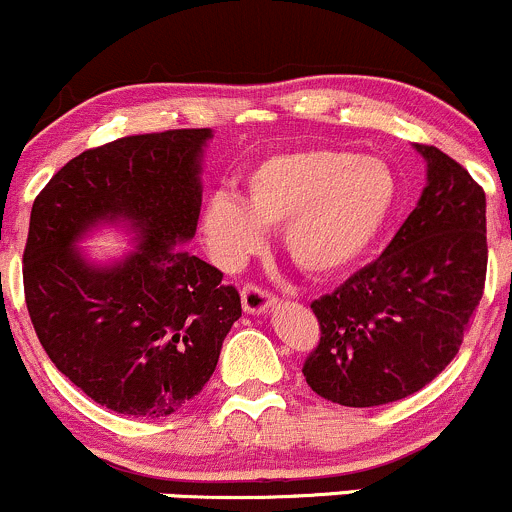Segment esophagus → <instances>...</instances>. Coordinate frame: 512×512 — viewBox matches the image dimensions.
Segmentation results:
<instances>
[{
  "label": "esophagus",
  "mask_w": 512,
  "mask_h": 512,
  "mask_svg": "<svg viewBox=\"0 0 512 512\" xmlns=\"http://www.w3.org/2000/svg\"><path fill=\"white\" fill-rule=\"evenodd\" d=\"M273 303H276V298H273V293H268L266 288L254 286V283H246V286L241 288V305H244L246 313L263 315L271 310Z\"/></svg>",
  "instance_id": "1"
}]
</instances>
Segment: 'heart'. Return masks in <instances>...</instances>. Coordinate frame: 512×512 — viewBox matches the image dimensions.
Here are the masks:
<instances>
[{"mask_svg": "<svg viewBox=\"0 0 512 512\" xmlns=\"http://www.w3.org/2000/svg\"><path fill=\"white\" fill-rule=\"evenodd\" d=\"M246 199L219 189L202 234L224 266H236L283 226V251L315 278L345 273L372 251L399 204V179L379 157L340 147H300L261 157L244 177Z\"/></svg>", "mask_w": 512, "mask_h": 512, "instance_id": "b5f03b06", "label": "heart"}]
</instances>
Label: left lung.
<instances>
[{
  "mask_svg": "<svg viewBox=\"0 0 512 512\" xmlns=\"http://www.w3.org/2000/svg\"><path fill=\"white\" fill-rule=\"evenodd\" d=\"M426 187L377 261L313 300L320 342L303 365L315 394L379 407L419 392L456 357L483 298L486 192L434 145Z\"/></svg>",
  "mask_w": 512,
  "mask_h": 512,
  "instance_id": "1",
  "label": "left lung"
}]
</instances>
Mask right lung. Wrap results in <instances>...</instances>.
Returning a JSON list of instances; mask_svg holds the SVG:
<instances>
[{
    "label": "right lung",
    "mask_w": 512,
    "mask_h": 512,
    "mask_svg": "<svg viewBox=\"0 0 512 512\" xmlns=\"http://www.w3.org/2000/svg\"><path fill=\"white\" fill-rule=\"evenodd\" d=\"M209 128L130 135L81 152L34 199L24 295L41 347L100 407L167 416L202 392L241 318L224 273L184 251L202 207ZM128 220L139 249L96 267L75 241Z\"/></svg>",
    "instance_id": "obj_1"
}]
</instances>
